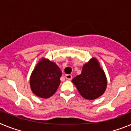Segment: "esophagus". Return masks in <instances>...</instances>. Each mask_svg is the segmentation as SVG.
I'll list each match as a JSON object with an SVG mask.
<instances>
[{
    "label": "esophagus",
    "instance_id": "1",
    "mask_svg": "<svg viewBox=\"0 0 131 131\" xmlns=\"http://www.w3.org/2000/svg\"><path fill=\"white\" fill-rule=\"evenodd\" d=\"M65 77H66V79L68 80H71V79H72V75H69V74H67V75H65Z\"/></svg>",
    "mask_w": 131,
    "mask_h": 131
}]
</instances>
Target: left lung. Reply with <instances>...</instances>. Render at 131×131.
Listing matches in <instances>:
<instances>
[{
    "label": "left lung",
    "instance_id": "obj_1",
    "mask_svg": "<svg viewBox=\"0 0 131 131\" xmlns=\"http://www.w3.org/2000/svg\"><path fill=\"white\" fill-rule=\"evenodd\" d=\"M72 82L80 94L89 100L101 96L107 87L106 74L96 58L83 65L81 73L74 77Z\"/></svg>",
    "mask_w": 131,
    "mask_h": 131
}]
</instances>
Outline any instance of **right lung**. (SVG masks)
I'll use <instances>...</instances> for the list:
<instances>
[{
  "label": "right lung",
  "instance_id": "add662e5",
  "mask_svg": "<svg viewBox=\"0 0 131 131\" xmlns=\"http://www.w3.org/2000/svg\"><path fill=\"white\" fill-rule=\"evenodd\" d=\"M62 71L54 62L42 58L30 76V87L37 96L48 98L54 94L60 84Z\"/></svg>",
  "mask_w": 131,
  "mask_h": 131
}]
</instances>
